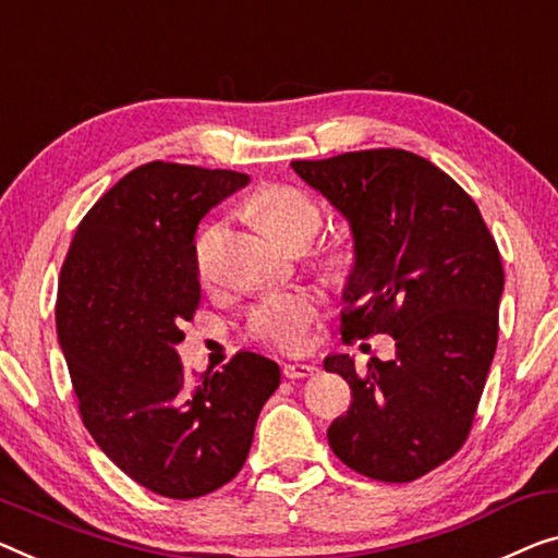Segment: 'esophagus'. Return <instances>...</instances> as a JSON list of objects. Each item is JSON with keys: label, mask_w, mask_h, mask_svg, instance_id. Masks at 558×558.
I'll use <instances>...</instances> for the list:
<instances>
[{"label": "esophagus", "mask_w": 558, "mask_h": 558, "mask_svg": "<svg viewBox=\"0 0 558 558\" xmlns=\"http://www.w3.org/2000/svg\"><path fill=\"white\" fill-rule=\"evenodd\" d=\"M315 373H318V365H313V363L295 361V363L282 365V376L286 378H307V376H315Z\"/></svg>", "instance_id": "esophagus-1"}]
</instances>
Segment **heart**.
I'll return each instance as SVG.
<instances>
[{"label": "heart", "mask_w": 558, "mask_h": 558, "mask_svg": "<svg viewBox=\"0 0 558 558\" xmlns=\"http://www.w3.org/2000/svg\"><path fill=\"white\" fill-rule=\"evenodd\" d=\"M253 220L265 235L288 251H303L318 238L323 207L313 195L293 185L263 187L251 199ZM220 240V222H207L197 230L193 243L195 272L205 288L215 282V247ZM359 265V247L345 240L330 243L320 253V268L330 278L343 280ZM323 315V301L313 290H293L263 298L245 315L247 336L278 351H301L311 340V330Z\"/></svg>", "instance_id": "obj_1"}]
</instances>
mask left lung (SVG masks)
Returning <instances> with one entry per match:
<instances>
[{"label": "left lung", "mask_w": 558, "mask_h": 558, "mask_svg": "<svg viewBox=\"0 0 558 558\" xmlns=\"http://www.w3.org/2000/svg\"><path fill=\"white\" fill-rule=\"evenodd\" d=\"M293 170L345 215L359 247L340 336L396 340V359H371L363 376L345 353L323 363L353 390L328 444L348 469L409 484L471 434L498 343V245L459 182L405 149L295 160Z\"/></svg>", "instance_id": "left-lung-1"}]
</instances>
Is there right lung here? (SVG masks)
I'll list each match as a JSON object with an SVG mask.
<instances>
[{"label": "right lung", "instance_id": "1", "mask_svg": "<svg viewBox=\"0 0 558 558\" xmlns=\"http://www.w3.org/2000/svg\"><path fill=\"white\" fill-rule=\"evenodd\" d=\"M247 182L235 170L140 165L89 207L60 272L57 336L82 423L132 481L182 501L238 476L280 386L278 363L251 351L197 378L174 351L199 305L197 222Z\"/></svg>", "mask_w": 558, "mask_h": 558}]
</instances>
